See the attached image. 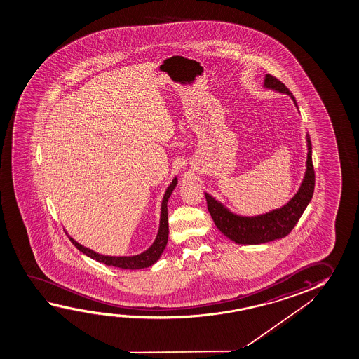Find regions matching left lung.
I'll return each instance as SVG.
<instances>
[{
	"instance_id": "8db88e82",
	"label": "left lung",
	"mask_w": 359,
	"mask_h": 359,
	"mask_svg": "<svg viewBox=\"0 0 359 359\" xmlns=\"http://www.w3.org/2000/svg\"><path fill=\"white\" fill-rule=\"evenodd\" d=\"M263 87L288 95L298 109L294 96L290 93L285 83L277 80L272 74H266ZM307 147V170L301 187L293 196V198L280 208L258 216H239L229 211L226 205L213 198L211 194H205L208 212L211 213L212 219L217 228L226 237L238 245H261L274 239L283 238L290 234L313 196L316 177L312 163V143L308 135Z\"/></svg>"
}]
</instances>
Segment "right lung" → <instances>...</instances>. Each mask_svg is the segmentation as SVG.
I'll return each instance as SVG.
<instances>
[{
	"instance_id": "obj_1",
	"label": "right lung",
	"mask_w": 359,
	"mask_h": 359,
	"mask_svg": "<svg viewBox=\"0 0 359 359\" xmlns=\"http://www.w3.org/2000/svg\"><path fill=\"white\" fill-rule=\"evenodd\" d=\"M177 177L172 180L171 184L165 189V196L162 199L161 205L160 227H158V233L156 236L154 243L148 250H144L136 256H103L100 253H96L95 250L87 248L85 245H80L76 242L72 237L69 238L76 248L82 252L86 256L91 257L92 259H96L97 262L104 263L106 266H114V267L123 268V269H142V268L151 267L152 264L157 262L162 256L167 241H168V213H167V202L171 197L173 189L176 187Z\"/></svg>"
}]
</instances>
